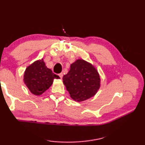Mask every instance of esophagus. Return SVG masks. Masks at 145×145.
Here are the masks:
<instances>
[{"instance_id": "34e87169", "label": "esophagus", "mask_w": 145, "mask_h": 145, "mask_svg": "<svg viewBox=\"0 0 145 145\" xmlns=\"http://www.w3.org/2000/svg\"><path fill=\"white\" fill-rule=\"evenodd\" d=\"M59 76V77L61 78H62V77H63V74L62 73H59V74L58 75Z\"/></svg>"}]
</instances>
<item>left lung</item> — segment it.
<instances>
[{
	"instance_id": "left-lung-1",
	"label": "left lung",
	"mask_w": 145,
	"mask_h": 145,
	"mask_svg": "<svg viewBox=\"0 0 145 145\" xmlns=\"http://www.w3.org/2000/svg\"><path fill=\"white\" fill-rule=\"evenodd\" d=\"M70 97L77 102L89 99L96 94L100 88V76L90 63L78 59L70 66V70L63 77Z\"/></svg>"
}]
</instances>
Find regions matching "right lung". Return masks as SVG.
Segmentation results:
<instances>
[{"instance_id":"add662e5","label":"right lung","mask_w":145,"mask_h":145,"mask_svg":"<svg viewBox=\"0 0 145 145\" xmlns=\"http://www.w3.org/2000/svg\"><path fill=\"white\" fill-rule=\"evenodd\" d=\"M45 66L42 59L36 61L26 68L24 80L34 95H40L48 89L55 78H59Z\"/></svg>"}]
</instances>
